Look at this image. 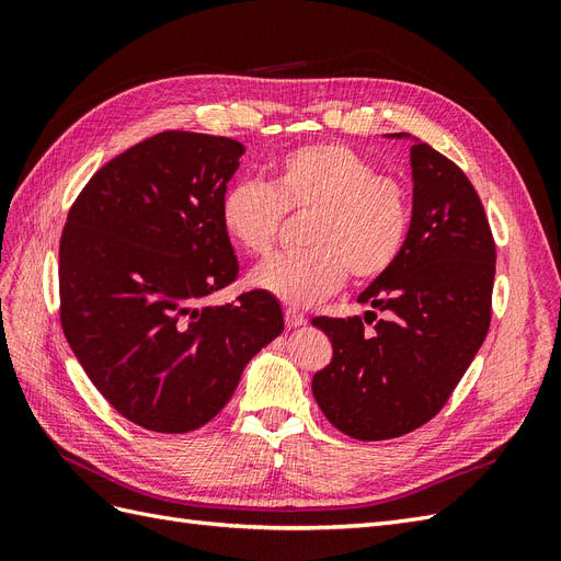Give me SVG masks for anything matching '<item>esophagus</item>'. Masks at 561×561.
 <instances>
[{
  "mask_svg": "<svg viewBox=\"0 0 561 561\" xmlns=\"http://www.w3.org/2000/svg\"><path fill=\"white\" fill-rule=\"evenodd\" d=\"M304 322H307V318H304L299 311H295V309H287L285 311V325H287V330H297V328H301Z\"/></svg>",
  "mask_w": 561,
  "mask_h": 561,
  "instance_id": "esophagus-1",
  "label": "esophagus"
}]
</instances>
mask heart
<instances>
[{
    "mask_svg": "<svg viewBox=\"0 0 561 561\" xmlns=\"http://www.w3.org/2000/svg\"><path fill=\"white\" fill-rule=\"evenodd\" d=\"M301 254L254 268L252 285L287 307L307 309L336 293L351 274L371 283L388 274L410 241L407 186L342 142L287 149L268 168L266 184L236 182L219 201L227 239L250 257L274 250L283 215H307Z\"/></svg>",
    "mask_w": 561,
    "mask_h": 561,
    "instance_id": "b5f03b06",
    "label": "heart"
}]
</instances>
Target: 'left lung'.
Returning <instances> with one entry per match:
<instances>
[{
	"instance_id": "obj_1",
	"label": "left lung",
	"mask_w": 561,
	"mask_h": 561,
	"mask_svg": "<svg viewBox=\"0 0 561 561\" xmlns=\"http://www.w3.org/2000/svg\"><path fill=\"white\" fill-rule=\"evenodd\" d=\"M410 154V241L396 266L360 293L371 311L311 320L334 348L313 377V398L336 431L365 443L412 433L443 410L491 322L496 243L482 201L431 145L416 140ZM371 319L378 322L367 331Z\"/></svg>"
}]
</instances>
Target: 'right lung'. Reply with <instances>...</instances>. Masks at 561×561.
<instances>
[{
  "mask_svg": "<svg viewBox=\"0 0 561 561\" xmlns=\"http://www.w3.org/2000/svg\"><path fill=\"white\" fill-rule=\"evenodd\" d=\"M243 151L219 135L163 130L100 168L67 213L65 339L103 398L147 431L206 426L285 328L264 290L206 304L239 278L219 201Z\"/></svg>",
  "mask_w": 561,
  "mask_h": 561,
  "instance_id": "1",
  "label": "right lung"
}]
</instances>
